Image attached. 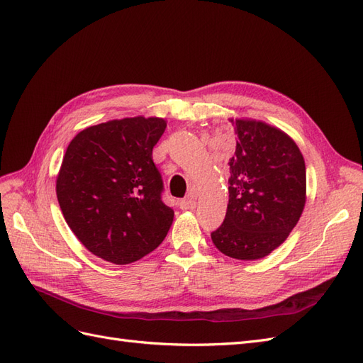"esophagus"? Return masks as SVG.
<instances>
[{
  "instance_id": "esophagus-1",
  "label": "esophagus",
  "mask_w": 363,
  "mask_h": 363,
  "mask_svg": "<svg viewBox=\"0 0 363 363\" xmlns=\"http://www.w3.org/2000/svg\"><path fill=\"white\" fill-rule=\"evenodd\" d=\"M182 211H192V208H195L196 203L195 200L192 199V196H188V199H183L180 203H179Z\"/></svg>"
}]
</instances>
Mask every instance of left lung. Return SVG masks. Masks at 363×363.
Segmentation results:
<instances>
[{
    "mask_svg": "<svg viewBox=\"0 0 363 363\" xmlns=\"http://www.w3.org/2000/svg\"><path fill=\"white\" fill-rule=\"evenodd\" d=\"M236 150L228 160V204L215 247L238 260L268 256L288 239L306 204V164L283 130L251 118H228Z\"/></svg>",
    "mask_w": 363,
    "mask_h": 363,
    "instance_id": "left-lung-1",
    "label": "left lung"
}]
</instances>
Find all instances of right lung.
<instances>
[{
	"mask_svg": "<svg viewBox=\"0 0 363 363\" xmlns=\"http://www.w3.org/2000/svg\"><path fill=\"white\" fill-rule=\"evenodd\" d=\"M167 128L157 116L112 119L69 142L56 180L72 233L92 255L127 265L156 250L172 224L152 147Z\"/></svg>",
	"mask_w": 363,
	"mask_h": 363,
	"instance_id": "add662e5",
	"label": "right lung"
}]
</instances>
